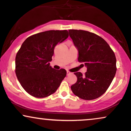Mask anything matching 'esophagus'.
Returning a JSON list of instances; mask_svg holds the SVG:
<instances>
[{"instance_id":"34e87169","label":"esophagus","mask_w":131,"mask_h":131,"mask_svg":"<svg viewBox=\"0 0 131 131\" xmlns=\"http://www.w3.org/2000/svg\"><path fill=\"white\" fill-rule=\"evenodd\" d=\"M71 73L70 72H69V71H67V75H70Z\"/></svg>"}]
</instances>
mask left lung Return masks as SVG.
Returning a JSON list of instances; mask_svg holds the SVG:
<instances>
[{"label":"left lung","mask_w":131,"mask_h":131,"mask_svg":"<svg viewBox=\"0 0 131 131\" xmlns=\"http://www.w3.org/2000/svg\"><path fill=\"white\" fill-rule=\"evenodd\" d=\"M69 34L79 51L78 61L87 68L84 75L80 72L74 73L77 81L71 90L83 100L99 98L106 91L116 73L115 54L105 40L94 33L69 29Z\"/></svg>","instance_id":"8db88e82"}]
</instances>
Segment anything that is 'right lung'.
I'll use <instances>...</instances> for the list:
<instances>
[{
  "label": "right lung",
  "mask_w": 131,
  "mask_h": 131,
  "mask_svg": "<svg viewBox=\"0 0 131 131\" xmlns=\"http://www.w3.org/2000/svg\"><path fill=\"white\" fill-rule=\"evenodd\" d=\"M67 30H50L28 37L16 57V74L31 95L44 98L54 94L67 75L64 69L50 66L55 46L68 37Z\"/></svg>",
  "instance_id": "add662e5"
}]
</instances>
